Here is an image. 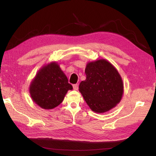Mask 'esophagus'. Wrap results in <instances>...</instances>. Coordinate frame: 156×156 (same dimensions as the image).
Returning a JSON list of instances; mask_svg holds the SVG:
<instances>
[{
	"mask_svg": "<svg viewBox=\"0 0 156 156\" xmlns=\"http://www.w3.org/2000/svg\"><path fill=\"white\" fill-rule=\"evenodd\" d=\"M73 90H77L78 88H79V86L77 84H75L73 85Z\"/></svg>",
	"mask_w": 156,
	"mask_h": 156,
	"instance_id": "34e87169",
	"label": "esophagus"
}]
</instances>
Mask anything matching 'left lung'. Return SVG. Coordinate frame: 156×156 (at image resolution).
<instances>
[{
	"label": "left lung",
	"mask_w": 156,
	"mask_h": 156,
	"mask_svg": "<svg viewBox=\"0 0 156 156\" xmlns=\"http://www.w3.org/2000/svg\"><path fill=\"white\" fill-rule=\"evenodd\" d=\"M87 78L79 84V92L91 110L103 113L119 103L123 95L124 84L117 69L105 59L88 62Z\"/></svg>",
	"instance_id": "left-lung-1"
}]
</instances>
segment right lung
I'll return each instance as SVG.
<instances>
[{"label":"right lung","mask_w":156,"mask_h":156,"mask_svg":"<svg viewBox=\"0 0 156 156\" xmlns=\"http://www.w3.org/2000/svg\"><path fill=\"white\" fill-rule=\"evenodd\" d=\"M72 89L59 65L54 62L37 72L29 91L32 100L37 105L44 109H51L59 105L68 91Z\"/></svg>","instance_id":"add662e5"}]
</instances>
